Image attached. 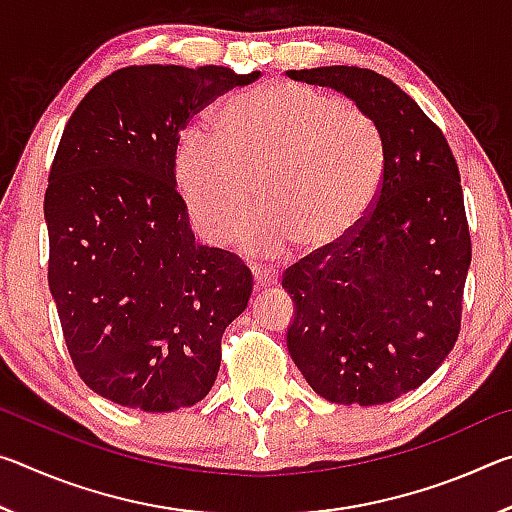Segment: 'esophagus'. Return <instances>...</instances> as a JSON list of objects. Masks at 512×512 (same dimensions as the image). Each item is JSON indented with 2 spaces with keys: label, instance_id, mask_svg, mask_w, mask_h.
Returning a JSON list of instances; mask_svg holds the SVG:
<instances>
[{
  "label": "esophagus",
  "instance_id": "obj_1",
  "mask_svg": "<svg viewBox=\"0 0 512 512\" xmlns=\"http://www.w3.org/2000/svg\"><path fill=\"white\" fill-rule=\"evenodd\" d=\"M253 277H255V289H266L280 282V273L268 271L264 266H253Z\"/></svg>",
  "mask_w": 512,
  "mask_h": 512
}]
</instances>
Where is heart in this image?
I'll return each mask as SVG.
<instances>
[{
  "instance_id": "b5f03b06",
  "label": "heart",
  "mask_w": 512,
  "mask_h": 512,
  "mask_svg": "<svg viewBox=\"0 0 512 512\" xmlns=\"http://www.w3.org/2000/svg\"><path fill=\"white\" fill-rule=\"evenodd\" d=\"M173 183L205 241H235L257 201L248 246L327 253L348 241L377 203L386 142L366 110L314 85L268 81L225 99L212 135L187 128L173 151ZM256 192H252V187Z\"/></svg>"
}]
</instances>
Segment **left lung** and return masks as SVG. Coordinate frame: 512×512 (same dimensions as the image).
<instances>
[{"label":"left lung","mask_w":512,"mask_h":512,"mask_svg":"<svg viewBox=\"0 0 512 512\" xmlns=\"http://www.w3.org/2000/svg\"><path fill=\"white\" fill-rule=\"evenodd\" d=\"M350 97L377 121L386 178L357 232L287 268L296 316L287 348L334 404L372 406L424 384L461 332L472 262L461 176L445 135L409 94L372 69H289Z\"/></svg>","instance_id":"8db88e82"}]
</instances>
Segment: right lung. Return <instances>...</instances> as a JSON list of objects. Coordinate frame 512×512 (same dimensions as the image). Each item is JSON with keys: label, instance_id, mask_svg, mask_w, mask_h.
<instances>
[{"label": "right lung", "instance_id": "1", "mask_svg": "<svg viewBox=\"0 0 512 512\" xmlns=\"http://www.w3.org/2000/svg\"><path fill=\"white\" fill-rule=\"evenodd\" d=\"M259 72L131 65L85 94L45 192L49 289L79 377L119 406L169 413L210 393L221 336L248 307L235 253L196 244L173 151L198 110Z\"/></svg>", "mask_w": 512, "mask_h": 512}]
</instances>
